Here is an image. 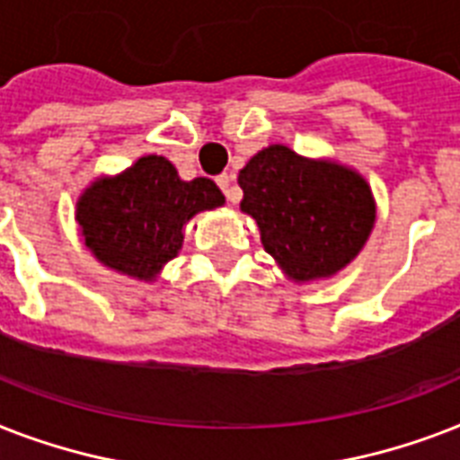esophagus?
Wrapping results in <instances>:
<instances>
[{"label":"esophagus","mask_w":460,"mask_h":460,"mask_svg":"<svg viewBox=\"0 0 460 460\" xmlns=\"http://www.w3.org/2000/svg\"><path fill=\"white\" fill-rule=\"evenodd\" d=\"M231 183H234V173H222V176H217V186L222 188L224 195H226V200L238 202V195L236 190L231 188Z\"/></svg>","instance_id":"1"}]
</instances>
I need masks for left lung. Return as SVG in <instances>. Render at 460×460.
Segmentation results:
<instances>
[{
    "label": "left lung",
    "mask_w": 460,
    "mask_h": 460,
    "mask_svg": "<svg viewBox=\"0 0 460 460\" xmlns=\"http://www.w3.org/2000/svg\"><path fill=\"white\" fill-rule=\"evenodd\" d=\"M241 212L294 284L332 279L363 251L377 219L370 183L353 166L267 146L238 172Z\"/></svg>",
    "instance_id": "1"
}]
</instances>
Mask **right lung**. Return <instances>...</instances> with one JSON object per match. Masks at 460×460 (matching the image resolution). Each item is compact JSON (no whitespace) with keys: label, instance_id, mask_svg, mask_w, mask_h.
I'll return each instance as SVG.
<instances>
[{"label":"right lung","instance_id":"obj_1","mask_svg":"<svg viewBox=\"0 0 460 460\" xmlns=\"http://www.w3.org/2000/svg\"><path fill=\"white\" fill-rule=\"evenodd\" d=\"M222 205L215 181H183L169 159L146 155L85 186L75 200V222L97 262L131 279L155 281L179 255L186 224Z\"/></svg>","mask_w":460,"mask_h":460}]
</instances>
